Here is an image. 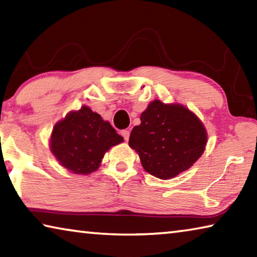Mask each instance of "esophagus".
Segmentation results:
<instances>
[{
    "instance_id": "1",
    "label": "esophagus",
    "mask_w": 257,
    "mask_h": 257,
    "mask_svg": "<svg viewBox=\"0 0 257 257\" xmlns=\"http://www.w3.org/2000/svg\"><path fill=\"white\" fill-rule=\"evenodd\" d=\"M121 135H122V137L124 138V141L128 142L129 136H130V132H129V130H128V129L122 130V132H121Z\"/></svg>"
}]
</instances>
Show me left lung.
Masks as SVG:
<instances>
[{"instance_id": "obj_1", "label": "left lung", "mask_w": 257, "mask_h": 257, "mask_svg": "<svg viewBox=\"0 0 257 257\" xmlns=\"http://www.w3.org/2000/svg\"><path fill=\"white\" fill-rule=\"evenodd\" d=\"M207 133L198 116L179 103L154 99L135 125L129 146L138 153L146 172L168 180L184 172L205 151Z\"/></svg>"}]
</instances>
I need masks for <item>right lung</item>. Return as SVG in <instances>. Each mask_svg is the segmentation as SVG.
<instances>
[{
  "mask_svg": "<svg viewBox=\"0 0 257 257\" xmlns=\"http://www.w3.org/2000/svg\"><path fill=\"white\" fill-rule=\"evenodd\" d=\"M122 142L108 121L84 105L54 124L50 150L67 170L85 176L96 171L104 154Z\"/></svg>",
  "mask_w": 257,
  "mask_h": 257,
  "instance_id": "right-lung-1",
  "label": "right lung"
}]
</instances>
